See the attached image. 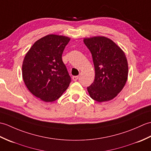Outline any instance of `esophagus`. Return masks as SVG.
<instances>
[{
    "mask_svg": "<svg viewBox=\"0 0 151 151\" xmlns=\"http://www.w3.org/2000/svg\"><path fill=\"white\" fill-rule=\"evenodd\" d=\"M72 79H73V81H76L77 80H78V79H79V76H73V77H72Z\"/></svg>",
    "mask_w": 151,
    "mask_h": 151,
    "instance_id": "esophagus-1",
    "label": "esophagus"
}]
</instances>
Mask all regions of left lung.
Returning <instances> with one entry per match:
<instances>
[{
    "label": "left lung",
    "instance_id": "obj_1",
    "mask_svg": "<svg viewBox=\"0 0 151 151\" xmlns=\"http://www.w3.org/2000/svg\"><path fill=\"white\" fill-rule=\"evenodd\" d=\"M91 52L95 79L87 90L91 98L105 102L114 98L125 86L128 77V63L125 53L112 40L105 37L84 39Z\"/></svg>",
    "mask_w": 151,
    "mask_h": 151
}]
</instances>
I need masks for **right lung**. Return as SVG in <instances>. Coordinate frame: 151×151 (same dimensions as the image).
<instances>
[{"label": "right lung", "instance_id": "add662e5", "mask_svg": "<svg viewBox=\"0 0 151 151\" xmlns=\"http://www.w3.org/2000/svg\"><path fill=\"white\" fill-rule=\"evenodd\" d=\"M70 39L48 35L37 41L26 53L22 78L33 95L45 102L59 99L68 88L71 78L62 60Z\"/></svg>", "mask_w": 151, "mask_h": 151}]
</instances>
